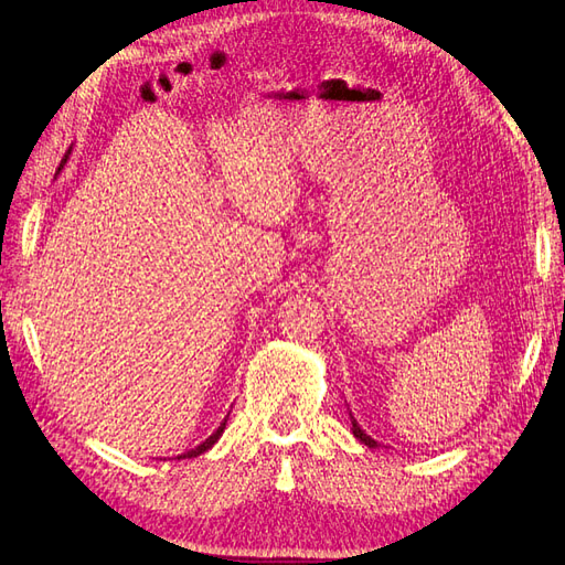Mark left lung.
<instances>
[{
	"instance_id": "8db88e82",
	"label": "left lung",
	"mask_w": 565,
	"mask_h": 565,
	"mask_svg": "<svg viewBox=\"0 0 565 565\" xmlns=\"http://www.w3.org/2000/svg\"><path fill=\"white\" fill-rule=\"evenodd\" d=\"M351 431H353V437H355V439H360V441H363L365 446H370V448H380V444L374 441V439L370 437V434H365V429L358 425V420H355L353 415H351Z\"/></svg>"
}]
</instances>
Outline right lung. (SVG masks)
Instances as JSON below:
<instances>
[{"mask_svg": "<svg viewBox=\"0 0 565 565\" xmlns=\"http://www.w3.org/2000/svg\"><path fill=\"white\" fill-rule=\"evenodd\" d=\"M68 154H71V150H68ZM68 154H66V159H68ZM66 159H64V162H62V167H60V171L64 169V164H66ZM226 420H228V415L224 417V423L220 425V427H216L214 431H212V437H207L205 441H202L200 446H195V448H191V451H188V454H181V456H177L179 460L181 458H195V456H200V454H205V451H210V448L216 444V441H220V437H222V434H224V429H226Z\"/></svg>", "mask_w": 565, "mask_h": 565, "instance_id": "obj_1", "label": "right lung"}]
</instances>
